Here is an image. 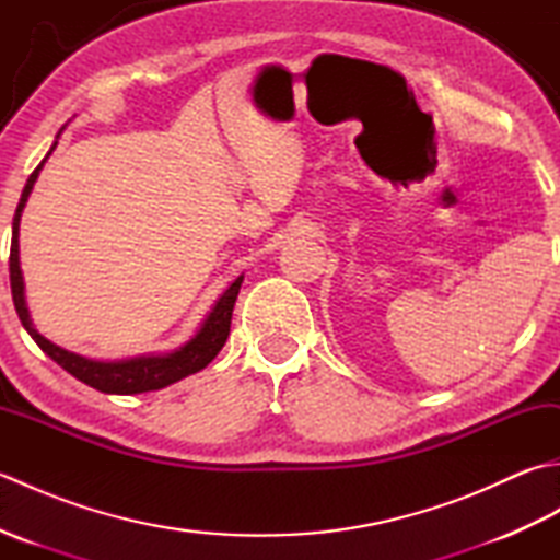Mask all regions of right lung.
Masks as SVG:
<instances>
[{"instance_id":"1","label":"right lung","mask_w":560,"mask_h":560,"mask_svg":"<svg viewBox=\"0 0 560 560\" xmlns=\"http://www.w3.org/2000/svg\"><path fill=\"white\" fill-rule=\"evenodd\" d=\"M55 147L57 141L52 144V149L47 151V156L55 151ZM47 156L43 159V163L47 161ZM43 163L31 173L28 183L21 192L19 207L14 213V223H11V253H9L11 299H14V307L19 313L21 325L26 327L33 341L38 343L43 353L50 355L57 365H62L69 375H74L77 380H81V383H86L93 389L105 392V395H139V392L163 389L177 383V380L199 373L201 368H207L223 349L225 339H229L233 305L237 299V291H241L243 277H237L231 287L223 291V295L217 301V305L211 307V313L207 315L205 323H201L197 335L189 339L185 347L175 349L171 353L137 355V359H127V361H93V359H86V355L71 353L62 347H57V343L45 339L40 331L33 327L26 295H23V273H21V261H19V223H21V213H23V207H26L31 189L43 171Z\"/></svg>"}]
</instances>
